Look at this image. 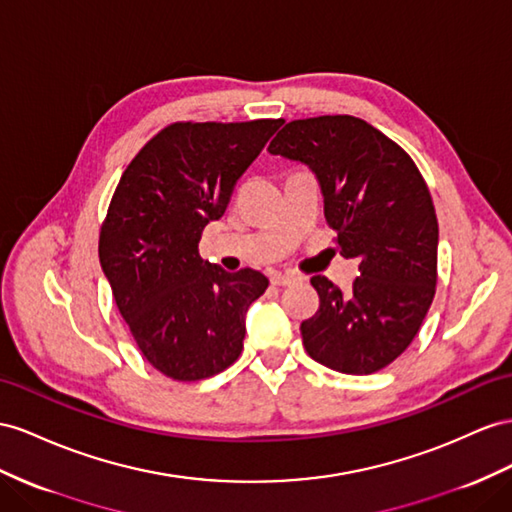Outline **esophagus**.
Returning a JSON list of instances; mask_svg holds the SVG:
<instances>
[{
  "label": "esophagus",
  "mask_w": 512,
  "mask_h": 512,
  "mask_svg": "<svg viewBox=\"0 0 512 512\" xmlns=\"http://www.w3.org/2000/svg\"><path fill=\"white\" fill-rule=\"evenodd\" d=\"M270 281H272V285L287 287V285L298 283L300 277H296V274H290V272H272V274H270Z\"/></svg>",
  "instance_id": "obj_1"
}]
</instances>
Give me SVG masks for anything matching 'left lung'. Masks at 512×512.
I'll use <instances>...</instances> for the list:
<instances>
[{"label": "left lung", "instance_id": "8db88e82", "mask_svg": "<svg viewBox=\"0 0 512 512\" xmlns=\"http://www.w3.org/2000/svg\"><path fill=\"white\" fill-rule=\"evenodd\" d=\"M272 155L309 166L342 255L359 259L350 292L316 274L320 309L300 324L313 361L372 374L409 348L435 298L439 225L415 162L357 116L287 123Z\"/></svg>", "mask_w": 512, "mask_h": 512}]
</instances>
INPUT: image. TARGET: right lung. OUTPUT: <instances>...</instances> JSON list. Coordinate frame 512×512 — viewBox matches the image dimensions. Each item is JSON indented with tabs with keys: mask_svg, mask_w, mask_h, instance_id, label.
I'll return each instance as SVG.
<instances>
[{
	"mask_svg": "<svg viewBox=\"0 0 512 512\" xmlns=\"http://www.w3.org/2000/svg\"><path fill=\"white\" fill-rule=\"evenodd\" d=\"M281 119L173 123L129 162L99 235V261L140 352L173 381H201L240 357L264 274L201 259L205 225L229 205Z\"/></svg>",
	"mask_w": 512,
	"mask_h": 512,
	"instance_id": "obj_1",
	"label": "right lung"
}]
</instances>
